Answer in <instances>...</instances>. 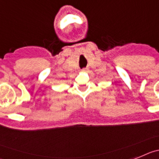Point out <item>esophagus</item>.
<instances>
[{
  "label": "esophagus",
  "mask_w": 159,
  "mask_h": 159,
  "mask_svg": "<svg viewBox=\"0 0 159 159\" xmlns=\"http://www.w3.org/2000/svg\"><path fill=\"white\" fill-rule=\"evenodd\" d=\"M81 71H82V72H87L88 69L87 68H84V69H82V70H81Z\"/></svg>",
  "instance_id": "obj_1"
}]
</instances>
